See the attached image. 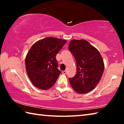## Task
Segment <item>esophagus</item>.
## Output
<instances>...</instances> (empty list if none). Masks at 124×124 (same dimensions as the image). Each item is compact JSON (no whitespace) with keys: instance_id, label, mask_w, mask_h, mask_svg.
I'll return each mask as SVG.
<instances>
[{"instance_id":"1","label":"esophagus","mask_w":124,"mask_h":124,"mask_svg":"<svg viewBox=\"0 0 124 124\" xmlns=\"http://www.w3.org/2000/svg\"><path fill=\"white\" fill-rule=\"evenodd\" d=\"M62 73H63V74H66V73H67V71L66 70L62 71Z\"/></svg>"}]
</instances>
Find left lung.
I'll use <instances>...</instances> for the list:
<instances>
[{"mask_svg":"<svg viewBox=\"0 0 124 124\" xmlns=\"http://www.w3.org/2000/svg\"><path fill=\"white\" fill-rule=\"evenodd\" d=\"M69 50L75 58L77 73L69 78L77 93H86L95 89L104 72V64L98 50L84 39L72 40Z\"/></svg>","mask_w":124,"mask_h":124,"instance_id":"left-lung-1","label":"left lung"}]
</instances>
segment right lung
<instances>
[{"label": "right lung", "mask_w": 124, "mask_h": 124, "mask_svg": "<svg viewBox=\"0 0 124 124\" xmlns=\"http://www.w3.org/2000/svg\"><path fill=\"white\" fill-rule=\"evenodd\" d=\"M67 40L47 37L32 45L25 59L26 71L33 85L41 90L53 86L61 72L56 56Z\"/></svg>", "instance_id": "1"}]
</instances>
